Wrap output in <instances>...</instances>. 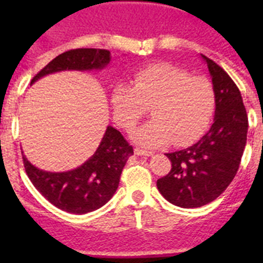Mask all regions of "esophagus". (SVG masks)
Instances as JSON below:
<instances>
[{
  "label": "esophagus",
  "instance_id": "1",
  "mask_svg": "<svg viewBox=\"0 0 263 263\" xmlns=\"http://www.w3.org/2000/svg\"><path fill=\"white\" fill-rule=\"evenodd\" d=\"M134 154H136V155H142V157H150V155H153V153L152 152H147V150H143V148L136 147V148H134Z\"/></svg>",
  "mask_w": 263,
  "mask_h": 263
}]
</instances>
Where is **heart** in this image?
<instances>
[{"label": "heart", "instance_id": "heart-1", "mask_svg": "<svg viewBox=\"0 0 263 263\" xmlns=\"http://www.w3.org/2000/svg\"><path fill=\"white\" fill-rule=\"evenodd\" d=\"M110 105L116 122L125 130L133 129L150 108L154 120L134 130V142L145 147H159L171 141L185 146L210 126L216 96L208 79L190 76L170 63H154L137 69L132 85H115Z\"/></svg>", "mask_w": 263, "mask_h": 263}]
</instances>
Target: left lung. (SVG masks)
<instances>
[{
    "label": "left lung",
    "instance_id": "8db88e82",
    "mask_svg": "<svg viewBox=\"0 0 263 263\" xmlns=\"http://www.w3.org/2000/svg\"><path fill=\"white\" fill-rule=\"evenodd\" d=\"M205 60L216 96L213 124L195 145L168 153L171 170L157 180L162 196L182 208H197L217 199L240 167L248 136V115L240 89L210 58Z\"/></svg>",
    "mask_w": 263,
    "mask_h": 263
}]
</instances>
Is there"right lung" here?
<instances>
[{
	"instance_id": "1",
	"label": "right lung",
	"mask_w": 263,
	"mask_h": 263,
	"mask_svg": "<svg viewBox=\"0 0 263 263\" xmlns=\"http://www.w3.org/2000/svg\"><path fill=\"white\" fill-rule=\"evenodd\" d=\"M110 62V52L101 48H76L60 53L31 80L60 71L103 69ZM133 147L115 127L108 126L95 154L66 173H48L32 166L22 154L25 170L34 184L51 204L62 211L84 215L105 205L118 188L120 176Z\"/></svg>"
}]
</instances>
